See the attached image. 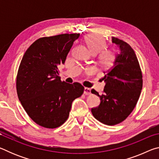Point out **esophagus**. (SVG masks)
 <instances>
[{
    "mask_svg": "<svg viewBox=\"0 0 159 159\" xmlns=\"http://www.w3.org/2000/svg\"><path fill=\"white\" fill-rule=\"evenodd\" d=\"M83 93H84L85 95H90V94L91 93L90 89V88H84V91H83Z\"/></svg>",
    "mask_w": 159,
    "mask_h": 159,
    "instance_id": "esophagus-1",
    "label": "esophagus"
}]
</instances>
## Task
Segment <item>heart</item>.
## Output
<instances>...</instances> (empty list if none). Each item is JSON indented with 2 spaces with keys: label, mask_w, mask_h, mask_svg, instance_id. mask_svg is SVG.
I'll list each match as a JSON object with an SVG mask.
<instances>
[{
  "label": "heart",
  "mask_w": 159,
  "mask_h": 159,
  "mask_svg": "<svg viewBox=\"0 0 159 159\" xmlns=\"http://www.w3.org/2000/svg\"><path fill=\"white\" fill-rule=\"evenodd\" d=\"M88 50L93 55L99 53L98 62L102 69H107L115 60L116 53L114 50H105L107 41L104 37L98 34H88L84 39Z\"/></svg>",
  "instance_id": "1"
}]
</instances>
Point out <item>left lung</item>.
Returning <instances> with one entry per match:
<instances>
[{
	"label": "left lung",
	"instance_id": "obj_1",
	"mask_svg": "<svg viewBox=\"0 0 159 159\" xmlns=\"http://www.w3.org/2000/svg\"><path fill=\"white\" fill-rule=\"evenodd\" d=\"M112 43L119 49L112 66L104 73L103 93L94 89L91 93L99 97L100 104L91 109L97 120L109 125L118 124L127 118L138 102L142 88V75L137 56L127 43L112 37Z\"/></svg>",
	"mask_w": 159,
	"mask_h": 159
}]
</instances>
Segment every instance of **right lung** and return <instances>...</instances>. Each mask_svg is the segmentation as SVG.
I'll return each instance as SVG.
<instances>
[{
    "label": "right lung",
    "instance_id": "right-lung-1",
    "mask_svg": "<svg viewBox=\"0 0 159 159\" xmlns=\"http://www.w3.org/2000/svg\"><path fill=\"white\" fill-rule=\"evenodd\" d=\"M79 34L43 37L31 45L18 69L17 93L24 109L34 121L47 128H57L69 117L71 104L81 96L79 83L61 82L58 66L64 64Z\"/></svg>",
    "mask_w": 159,
    "mask_h": 159
}]
</instances>
